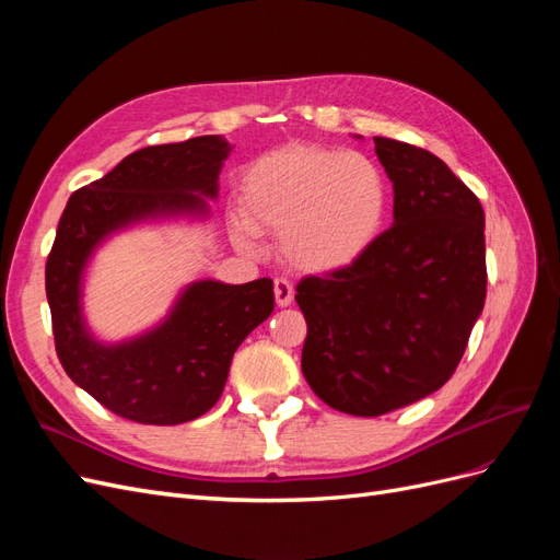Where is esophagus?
<instances>
[{
  "label": "esophagus",
  "instance_id": "esophagus-1",
  "mask_svg": "<svg viewBox=\"0 0 560 560\" xmlns=\"http://www.w3.org/2000/svg\"><path fill=\"white\" fill-rule=\"evenodd\" d=\"M273 292H276V303H278L280 308L292 306V301H294V287H292L290 280L278 278V280L273 282Z\"/></svg>",
  "mask_w": 560,
  "mask_h": 560
}]
</instances>
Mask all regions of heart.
<instances>
[{
  "mask_svg": "<svg viewBox=\"0 0 560 560\" xmlns=\"http://www.w3.org/2000/svg\"><path fill=\"white\" fill-rule=\"evenodd\" d=\"M387 179L360 151L287 144L254 161L241 182V214L231 235L257 249L254 231L280 233V254L306 273H338L381 238Z\"/></svg>",
  "mask_w": 560,
  "mask_h": 560,
  "instance_id": "heart-1",
  "label": "heart"
}]
</instances>
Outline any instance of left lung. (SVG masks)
<instances>
[{"mask_svg": "<svg viewBox=\"0 0 560 560\" xmlns=\"http://www.w3.org/2000/svg\"><path fill=\"white\" fill-rule=\"evenodd\" d=\"M374 144L393 182V226L354 266L296 287L308 322L303 376L331 409L364 418L436 393L486 301L479 198L430 151Z\"/></svg>", "mask_w": 560, "mask_h": 560, "instance_id": "1", "label": "left lung"}]
</instances>
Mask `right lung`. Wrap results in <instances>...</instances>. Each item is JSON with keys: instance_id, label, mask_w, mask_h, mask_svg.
Returning a JSON list of instances; mask_svg holds the SVG:
<instances>
[{"instance_id": "add662e5", "label": "right lung", "mask_w": 560, "mask_h": 560, "mask_svg": "<svg viewBox=\"0 0 560 560\" xmlns=\"http://www.w3.org/2000/svg\"><path fill=\"white\" fill-rule=\"evenodd\" d=\"M222 135L144 147L67 200L46 261V299L62 369L105 409L142 425H179L208 413L226 385L233 352L273 313V280H196L154 327L103 341L83 313L95 252L142 224L208 222L231 154Z\"/></svg>"}]
</instances>
